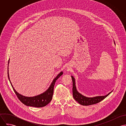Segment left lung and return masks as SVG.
Returning a JSON list of instances; mask_svg holds the SVG:
<instances>
[{
	"label": "left lung",
	"mask_w": 126,
	"mask_h": 126,
	"mask_svg": "<svg viewBox=\"0 0 126 126\" xmlns=\"http://www.w3.org/2000/svg\"><path fill=\"white\" fill-rule=\"evenodd\" d=\"M114 44H115L114 41L113 40ZM72 81H73V97L76 101H77L79 104L83 106H88L93 104H94L100 102L108 96L111 92L109 93L108 94L105 95H99L94 97H87L83 95V94L79 93L77 89L76 86V81L74 77L71 76Z\"/></svg>",
	"instance_id": "8db88e82"
}]
</instances>
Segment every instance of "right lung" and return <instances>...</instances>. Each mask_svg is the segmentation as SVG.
<instances>
[{
	"label": "right lung",
	"mask_w": 126,
	"mask_h": 126,
	"mask_svg": "<svg viewBox=\"0 0 126 126\" xmlns=\"http://www.w3.org/2000/svg\"><path fill=\"white\" fill-rule=\"evenodd\" d=\"M10 63V59L9 60L8 62V76L9 81L11 83V84L14 89V92H15L16 94L17 97L25 105L27 106H32L34 107H37L40 108L43 107L47 105L52 100V96L53 94L54 91V87L55 83L56 82V80L63 74V72L61 71L56 77L54 78L53 80H52L50 85L48 87V88L46 90L44 93L38 94L37 95H35L34 96L32 97H28L24 96L19 93L15 90L14 87H13L10 79L9 77V64Z\"/></svg>",
	"instance_id": "obj_1"
}]
</instances>
